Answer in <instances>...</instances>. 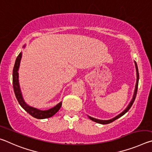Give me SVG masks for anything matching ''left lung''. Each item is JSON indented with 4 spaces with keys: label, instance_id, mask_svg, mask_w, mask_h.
<instances>
[{
    "label": "left lung",
    "instance_id": "1",
    "mask_svg": "<svg viewBox=\"0 0 152 152\" xmlns=\"http://www.w3.org/2000/svg\"><path fill=\"white\" fill-rule=\"evenodd\" d=\"M135 68H136V72H137V82H136V85H135V92H134V94H133V99L132 101H131L130 103L129 104V105L127 106V107L126 108V109L123 110V111L120 113L119 115H118L117 116H116L114 118H113L111 119H109V120H100V119H95V118L93 117H91L88 116L89 119L93 121L98 123H100V124H109V123H112L113 121H114L117 119H119V117H121V116H123V115H125L126 113H127L129 110L130 109V108L132 107V106L133 104V102L135 101V97H136V95H137V88H138V82H139V72H138V68H137V65L136 62L135 61Z\"/></svg>",
    "mask_w": 152,
    "mask_h": 152
}]
</instances>
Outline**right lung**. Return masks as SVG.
Here are the masks:
<instances>
[{"label":"right lung","mask_w":152,"mask_h":152,"mask_svg":"<svg viewBox=\"0 0 152 152\" xmlns=\"http://www.w3.org/2000/svg\"><path fill=\"white\" fill-rule=\"evenodd\" d=\"M23 47L25 48V45ZM21 57L22 52H20L16 59V61H15V66L13 68V70H12V85H13V89L15 96H16L18 102H19V104L22 107L23 109H25L29 115H31L32 117L36 118V119H43L52 117L53 115H54L58 111L59 109H60L61 103H62L61 102H60V103H58L57 105H56L55 107L51 108L50 109L42 110L36 109V108L29 106V105L24 101L23 99L21 91H20L19 86V73H18Z\"/></svg>","instance_id":"1"}]
</instances>
